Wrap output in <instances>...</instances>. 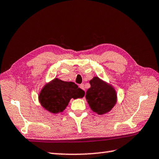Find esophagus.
Instances as JSON below:
<instances>
[{
    "mask_svg": "<svg viewBox=\"0 0 159 159\" xmlns=\"http://www.w3.org/2000/svg\"><path fill=\"white\" fill-rule=\"evenodd\" d=\"M79 87H80V88H81L83 90H85V86L83 84H80Z\"/></svg>",
    "mask_w": 159,
    "mask_h": 159,
    "instance_id": "esophagus-1",
    "label": "esophagus"
}]
</instances>
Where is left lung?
<instances>
[{"instance_id":"obj_1","label":"left lung","mask_w":159,"mask_h":159,"mask_svg":"<svg viewBox=\"0 0 159 159\" xmlns=\"http://www.w3.org/2000/svg\"><path fill=\"white\" fill-rule=\"evenodd\" d=\"M90 84L85 98L90 109L99 115L111 111L117 101L114 88L97 76L90 80Z\"/></svg>"}]
</instances>
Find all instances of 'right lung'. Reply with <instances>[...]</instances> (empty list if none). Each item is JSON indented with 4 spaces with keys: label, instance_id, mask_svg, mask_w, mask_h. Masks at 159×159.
<instances>
[{
    "label": "right lung",
    "instance_id": "right-lung-1",
    "mask_svg": "<svg viewBox=\"0 0 159 159\" xmlns=\"http://www.w3.org/2000/svg\"><path fill=\"white\" fill-rule=\"evenodd\" d=\"M84 95V91L74 82L55 79L42 88L39 99L45 109L52 114H57L66 109L71 98H82Z\"/></svg>",
    "mask_w": 159,
    "mask_h": 159
}]
</instances>
